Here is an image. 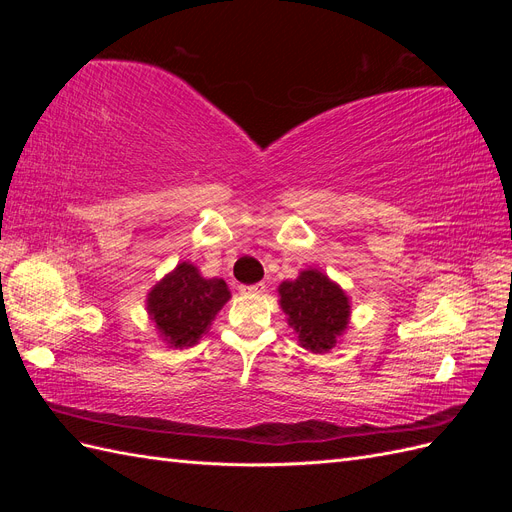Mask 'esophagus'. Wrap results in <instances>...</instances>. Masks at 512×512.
I'll return each instance as SVG.
<instances>
[{"label": "esophagus", "instance_id": "obj_1", "mask_svg": "<svg viewBox=\"0 0 512 512\" xmlns=\"http://www.w3.org/2000/svg\"><path fill=\"white\" fill-rule=\"evenodd\" d=\"M265 288H267V286L260 282V284H252V286H241L239 290H241L243 294H262V292H265Z\"/></svg>", "mask_w": 512, "mask_h": 512}]
</instances>
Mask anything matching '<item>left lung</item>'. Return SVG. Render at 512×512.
<instances>
[{
  "label": "left lung",
  "instance_id": "left-lung-1",
  "mask_svg": "<svg viewBox=\"0 0 512 512\" xmlns=\"http://www.w3.org/2000/svg\"><path fill=\"white\" fill-rule=\"evenodd\" d=\"M280 307L299 344L312 352H329L348 329L350 299L318 269H305L297 280L282 282Z\"/></svg>",
  "mask_w": 512,
  "mask_h": 512
}]
</instances>
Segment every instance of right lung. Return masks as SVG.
<instances>
[{
	"label": "right lung",
	"instance_id": "right-lung-1",
	"mask_svg": "<svg viewBox=\"0 0 512 512\" xmlns=\"http://www.w3.org/2000/svg\"><path fill=\"white\" fill-rule=\"evenodd\" d=\"M228 299L224 280H207L192 262H179L149 290L147 312L170 348H190L209 331Z\"/></svg>",
	"mask_w": 512,
	"mask_h": 512
}]
</instances>
